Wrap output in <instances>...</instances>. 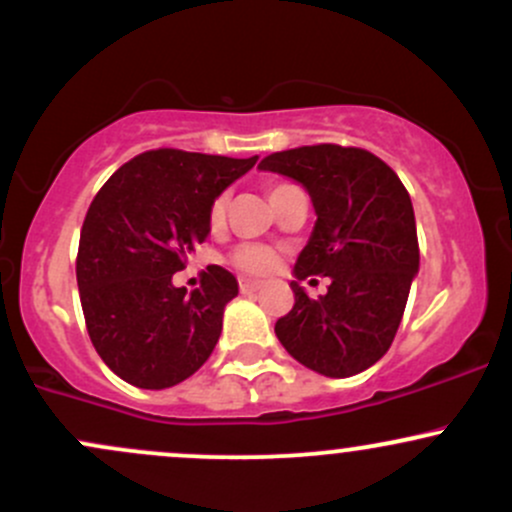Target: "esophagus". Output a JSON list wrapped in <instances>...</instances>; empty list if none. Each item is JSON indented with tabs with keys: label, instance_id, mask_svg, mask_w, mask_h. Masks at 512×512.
<instances>
[{
	"label": "esophagus",
	"instance_id": "esophagus-1",
	"mask_svg": "<svg viewBox=\"0 0 512 512\" xmlns=\"http://www.w3.org/2000/svg\"><path fill=\"white\" fill-rule=\"evenodd\" d=\"M238 286H240V291H243V293H255V291L262 289L260 281H252V279H240Z\"/></svg>",
	"mask_w": 512,
	"mask_h": 512
}]
</instances>
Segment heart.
Instances as JSON below:
<instances>
[{"label": "heart", "mask_w": 512, "mask_h": 512, "mask_svg": "<svg viewBox=\"0 0 512 512\" xmlns=\"http://www.w3.org/2000/svg\"><path fill=\"white\" fill-rule=\"evenodd\" d=\"M281 187H286V185H276L272 190V195L274 192H279ZM223 221H226V195H219L209 207V226L221 228ZM231 260L243 274L267 276V274H272L276 267H279V252H276L274 248H269V245H262V243H243L233 250Z\"/></svg>", "instance_id": "b5f03b06"}]
</instances>
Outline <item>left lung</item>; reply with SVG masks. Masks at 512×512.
Listing matches in <instances>:
<instances>
[{"instance_id": "left-lung-1", "label": "left lung", "mask_w": 512, "mask_h": 512, "mask_svg": "<svg viewBox=\"0 0 512 512\" xmlns=\"http://www.w3.org/2000/svg\"><path fill=\"white\" fill-rule=\"evenodd\" d=\"M313 197V236L296 262L298 280L331 276L310 299L291 281L296 303L274 325L284 349L330 378H349L385 356L419 272V238L407 187L383 158L358 146L313 144L262 158Z\"/></svg>"}]
</instances>
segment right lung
<instances>
[{
  "mask_svg": "<svg viewBox=\"0 0 512 512\" xmlns=\"http://www.w3.org/2000/svg\"><path fill=\"white\" fill-rule=\"evenodd\" d=\"M257 163L252 158L154 149L134 156L93 197L81 226L76 284L86 330L105 366L144 390L202 368L238 296L228 269L209 264L199 289L173 274L209 236V207Z\"/></svg>",
  "mask_w": 512,
  "mask_h": 512,
  "instance_id": "right-lung-1",
  "label": "right lung"
}]
</instances>
